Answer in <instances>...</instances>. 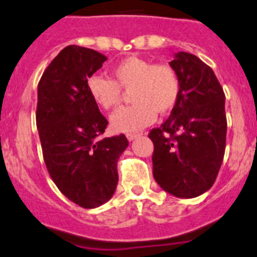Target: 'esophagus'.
Listing matches in <instances>:
<instances>
[{
    "label": "esophagus",
    "mask_w": 257,
    "mask_h": 257,
    "mask_svg": "<svg viewBox=\"0 0 257 257\" xmlns=\"http://www.w3.org/2000/svg\"><path fill=\"white\" fill-rule=\"evenodd\" d=\"M140 137V135H128L126 136V138H128L129 141H133V140H136V138Z\"/></svg>",
    "instance_id": "obj_1"
}]
</instances>
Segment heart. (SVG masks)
<instances>
[{"instance_id": "heart-1", "label": "heart", "mask_w": 257, "mask_h": 257, "mask_svg": "<svg viewBox=\"0 0 257 257\" xmlns=\"http://www.w3.org/2000/svg\"><path fill=\"white\" fill-rule=\"evenodd\" d=\"M112 80L94 75L88 80L91 99L103 110H112L121 101V90L129 91L132 106L111 115L116 133L136 135L155 120L156 112L167 115L180 98V79L168 64H154L144 58H124L111 70Z\"/></svg>"}]
</instances>
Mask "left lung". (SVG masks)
<instances>
[{
  "instance_id": "obj_1",
  "label": "left lung",
  "mask_w": 257,
  "mask_h": 257,
  "mask_svg": "<svg viewBox=\"0 0 257 257\" xmlns=\"http://www.w3.org/2000/svg\"><path fill=\"white\" fill-rule=\"evenodd\" d=\"M180 79L171 116L150 132L153 175L163 190L195 198L215 184L226 142L225 94L215 72L198 57L178 51L169 62Z\"/></svg>"
}]
</instances>
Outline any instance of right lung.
Segmentation results:
<instances>
[{
    "mask_svg": "<svg viewBox=\"0 0 257 257\" xmlns=\"http://www.w3.org/2000/svg\"><path fill=\"white\" fill-rule=\"evenodd\" d=\"M106 55L66 46L42 73L36 122L49 175L71 202L95 208L112 198L117 160L129 142L124 135L102 138L108 121L88 91V79Z\"/></svg>",
    "mask_w": 257,
    "mask_h": 257,
    "instance_id": "1",
    "label": "right lung"
}]
</instances>
